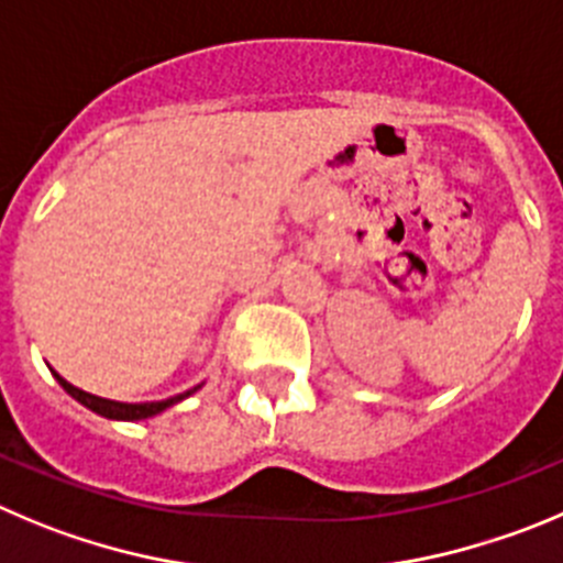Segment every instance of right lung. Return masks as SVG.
Segmentation results:
<instances>
[{
  "label": "right lung",
  "mask_w": 563,
  "mask_h": 563,
  "mask_svg": "<svg viewBox=\"0 0 563 563\" xmlns=\"http://www.w3.org/2000/svg\"><path fill=\"white\" fill-rule=\"evenodd\" d=\"M57 383H60L63 388H66L71 397H75L77 402H82L86 408H91V411H97L99 417H108V419H128V422H135V419H146V417H155V413L166 411L169 406H175V402L186 400L188 394H194L197 388H191V391L186 394H177V397H169V400H161V402H115V400H104V397H93V394L82 391V388L71 386L68 380H63L60 375L55 372Z\"/></svg>",
  "instance_id": "obj_1"
}]
</instances>
